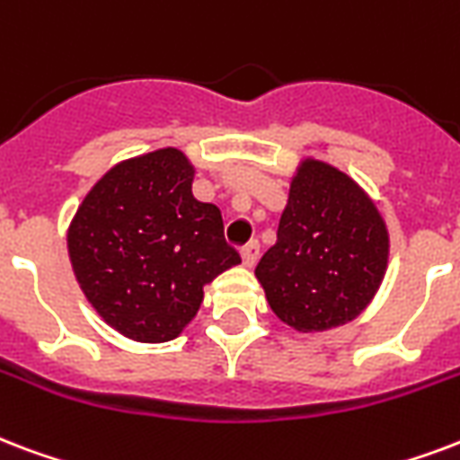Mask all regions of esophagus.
<instances>
[{"instance_id": "esophagus-1", "label": "esophagus", "mask_w": 460, "mask_h": 460, "mask_svg": "<svg viewBox=\"0 0 460 460\" xmlns=\"http://www.w3.org/2000/svg\"><path fill=\"white\" fill-rule=\"evenodd\" d=\"M258 255H261V243L258 241H251V243H245L241 248V258H243L245 268H253L255 262H258Z\"/></svg>"}]
</instances>
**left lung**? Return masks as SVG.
<instances>
[{
  "mask_svg": "<svg viewBox=\"0 0 460 460\" xmlns=\"http://www.w3.org/2000/svg\"><path fill=\"white\" fill-rule=\"evenodd\" d=\"M385 262L388 231L367 192L338 168L306 159L255 277L279 321L315 332L355 321L374 299Z\"/></svg>",
  "mask_w": 460,
  "mask_h": 460,
  "instance_id": "1",
  "label": "left lung"
}]
</instances>
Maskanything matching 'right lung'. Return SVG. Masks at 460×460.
I'll list each match as a JSON object with an SVG mask.
<instances>
[{"mask_svg": "<svg viewBox=\"0 0 460 460\" xmlns=\"http://www.w3.org/2000/svg\"><path fill=\"white\" fill-rule=\"evenodd\" d=\"M192 166L173 146L113 166L84 198L66 243L86 299L139 342L190 323L202 287L241 262L219 207L192 198Z\"/></svg>", "mask_w": 460, "mask_h": 460, "instance_id": "add662e5", "label": "right lung"}]
</instances>
